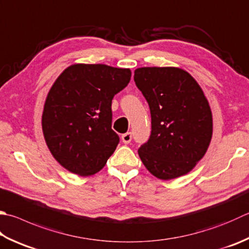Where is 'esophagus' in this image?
<instances>
[{"label":"esophagus","instance_id":"obj_1","mask_svg":"<svg viewBox=\"0 0 249 249\" xmlns=\"http://www.w3.org/2000/svg\"><path fill=\"white\" fill-rule=\"evenodd\" d=\"M121 140H123V142L124 144H129L131 142V140H132V133L126 132V133L123 134L121 135Z\"/></svg>","mask_w":249,"mask_h":249}]
</instances>
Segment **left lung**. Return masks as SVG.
Masks as SVG:
<instances>
[{"label": "left lung", "instance_id": "8db88e82", "mask_svg": "<svg viewBox=\"0 0 249 249\" xmlns=\"http://www.w3.org/2000/svg\"><path fill=\"white\" fill-rule=\"evenodd\" d=\"M134 82L147 101L152 131L139 156L158 179L171 180L193 169L207 152L213 115L195 79L176 67H143Z\"/></svg>", "mask_w": 249, "mask_h": 249}]
</instances>
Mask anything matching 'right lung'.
<instances>
[{"mask_svg": "<svg viewBox=\"0 0 249 249\" xmlns=\"http://www.w3.org/2000/svg\"><path fill=\"white\" fill-rule=\"evenodd\" d=\"M130 79V69L77 64L52 86L42 129L50 152L70 172L94 175L115 152L119 137L111 129V101Z\"/></svg>", "mask_w": 249, "mask_h": 249, "instance_id": "add662e5", "label": "right lung"}]
</instances>
